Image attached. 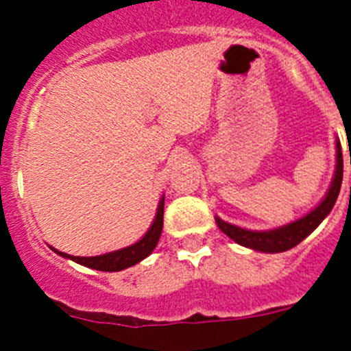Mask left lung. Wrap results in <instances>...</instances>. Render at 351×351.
Here are the masks:
<instances>
[{
    "label": "left lung",
    "mask_w": 351,
    "mask_h": 351,
    "mask_svg": "<svg viewBox=\"0 0 351 351\" xmlns=\"http://www.w3.org/2000/svg\"><path fill=\"white\" fill-rule=\"evenodd\" d=\"M341 182H343V153H341V142L336 141V172H334V179L330 182L327 195L324 197L318 206L308 213L302 218L295 219V221L288 223V225L278 226L272 230H246L241 226H235L232 223H226L216 216V223H218L219 230L226 234L232 241L250 250L262 251V253H281V251H288L291 247H295L297 244L302 243L304 239L308 237L316 226L320 225L328 213L332 210L334 204H336L337 197H339Z\"/></svg>",
    "instance_id": "obj_1"
}]
</instances>
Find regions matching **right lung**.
Listing matches in <instances>:
<instances>
[{
    "label": "right lung",
    "instance_id": "right-lung-1",
    "mask_svg": "<svg viewBox=\"0 0 351 351\" xmlns=\"http://www.w3.org/2000/svg\"><path fill=\"white\" fill-rule=\"evenodd\" d=\"M163 206H165V198L161 197L153 225L149 226V230L145 232V235L141 241H137V243L132 244V246L128 247L110 251V253H105V255L98 256H73L68 255V253H63V251L54 250V247H52V250H54L58 255L63 256V258H70L73 260V262L84 265V267L96 269V271L117 272L123 271V269L126 267H132V265L138 263L141 260H144L145 256L151 255L154 247H156L158 241H160L161 228H163Z\"/></svg>",
    "mask_w": 351,
    "mask_h": 351
}]
</instances>
